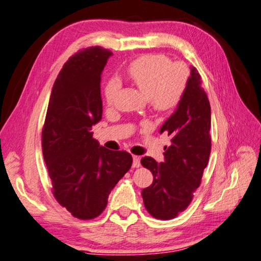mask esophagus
Instances as JSON below:
<instances>
[{
    "mask_svg": "<svg viewBox=\"0 0 261 261\" xmlns=\"http://www.w3.org/2000/svg\"><path fill=\"white\" fill-rule=\"evenodd\" d=\"M132 166L135 168H138L140 166V158L138 155H134V164H132Z\"/></svg>",
    "mask_w": 261,
    "mask_h": 261,
    "instance_id": "obj_1",
    "label": "esophagus"
}]
</instances>
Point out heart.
<instances>
[{"label": "heart", "instance_id": "heart-1", "mask_svg": "<svg viewBox=\"0 0 261 261\" xmlns=\"http://www.w3.org/2000/svg\"><path fill=\"white\" fill-rule=\"evenodd\" d=\"M127 77L147 96L150 105L158 111L175 109L184 96L188 81V69L184 64L172 63L166 56L147 55L129 65ZM121 88V81L113 77L105 87V97L113 105Z\"/></svg>", "mask_w": 261, "mask_h": 261}]
</instances>
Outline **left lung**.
<instances>
[{
    "label": "left lung",
    "instance_id": "8db88e82",
    "mask_svg": "<svg viewBox=\"0 0 261 261\" xmlns=\"http://www.w3.org/2000/svg\"><path fill=\"white\" fill-rule=\"evenodd\" d=\"M201 82L200 73L192 67L182 98L161 126L160 134L172 137L164 163L151 156L140 160L153 174L152 185L142 192L144 205L158 220H172L187 209L208 165L212 110Z\"/></svg>",
    "mask_w": 261,
    "mask_h": 261
}]
</instances>
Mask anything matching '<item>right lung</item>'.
Listing matches in <instances>:
<instances>
[{
	"instance_id": "right-lung-1",
	"label": "right lung",
	"mask_w": 261,
	"mask_h": 261,
	"mask_svg": "<svg viewBox=\"0 0 261 261\" xmlns=\"http://www.w3.org/2000/svg\"><path fill=\"white\" fill-rule=\"evenodd\" d=\"M111 55L95 46L69 58L53 85L41 131L53 195L79 220L102 214L132 165L130 153L108 150L93 138L92 126L102 118L101 74Z\"/></svg>"
}]
</instances>
